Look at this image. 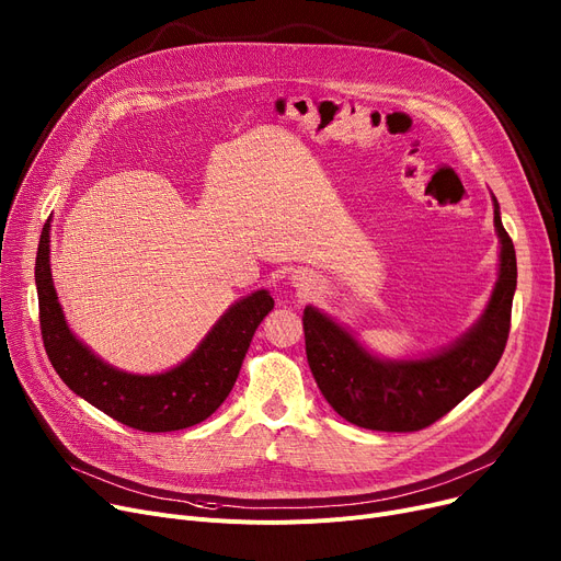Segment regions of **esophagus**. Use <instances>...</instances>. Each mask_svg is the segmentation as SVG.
<instances>
[{
	"label": "esophagus",
	"instance_id": "1",
	"mask_svg": "<svg viewBox=\"0 0 561 561\" xmlns=\"http://www.w3.org/2000/svg\"><path fill=\"white\" fill-rule=\"evenodd\" d=\"M296 279H298V277H296Z\"/></svg>",
	"mask_w": 561,
	"mask_h": 561
}]
</instances>
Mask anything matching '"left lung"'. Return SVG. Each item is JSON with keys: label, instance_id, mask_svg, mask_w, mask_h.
Listing matches in <instances>:
<instances>
[{"label": "left lung", "instance_id": "left-lung-1", "mask_svg": "<svg viewBox=\"0 0 561 561\" xmlns=\"http://www.w3.org/2000/svg\"><path fill=\"white\" fill-rule=\"evenodd\" d=\"M500 275L478 325L453 347L416 362H379L318 309L302 313L307 362L316 385L347 423L377 432H419L476 391L503 357L516 290V252L500 220Z\"/></svg>", "mask_w": 561, "mask_h": 561}]
</instances>
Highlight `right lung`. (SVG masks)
Returning a JSON list of instances; mask_svg holds the SVG:
<instances>
[{
	"label": "right lung",
	"mask_w": 561,
	"mask_h": 561,
	"mask_svg": "<svg viewBox=\"0 0 561 561\" xmlns=\"http://www.w3.org/2000/svg\"><path fill=\"white\" fill-rule=\"evenodd\" d=\"M36 288L43 345L58 377L106 416L140 432L186 430L209 419L233 389L256 328L275 307L268 290H256L216 322L182 366L129 375L98 359L68 330L49 273V220L36 254Z\"/></svg>",
	"instance_id": "1"
}]
</instances>
